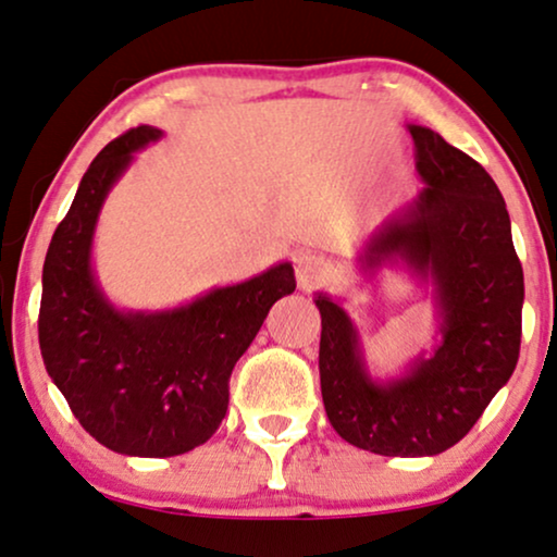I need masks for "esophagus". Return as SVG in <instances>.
I'll return each instance as SVG.
<instances>
[{"instance_id": "1", "label": "esophagus", "mask_w": 557, "mask_h": 557, "mask_svg": "<svg viewBox=\"0 0 557 557\" xmlns=\"http://www.w3.org/2000/svg\"><path fill=\"white\" fill-rule=\"evenodd\" d=\"M329 259L311 255V251H302V255L295 259V280H298V287H302V290H311V287L321 285L323 280L329 277Z\"/></svg>"}]
</instances>
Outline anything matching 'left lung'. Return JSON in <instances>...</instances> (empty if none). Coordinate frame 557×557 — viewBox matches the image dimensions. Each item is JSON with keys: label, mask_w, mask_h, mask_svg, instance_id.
Wrapping results in <instances>:
<instances>
[{"label": "left lung", "mask_w": 557, "mask_h": 557, "mask_svg": "<svg viewBox=\"0 0 557 557\" xmlns=\"http://www.w3.org/2000/svg\"><path fill=\"white\" fill-rule=\"evenodd\" d=\"M424 187L368 238L360 270L404 264L434 287V355L375 380L342 302L315 293L319 372L331 426L385 457L440 455L466 436L509 383L522 342L524 274L509 210L491 174L424 125H408Z\"/></svg>", "instance_id": "1"}]
</instances>
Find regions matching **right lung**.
I'll return each instance as SVG.
<instances>
[{
    "label": "right lung",
    "mask_w": 557,
    "mask_h": 557,
    "mask_svg": "<svg viewBox=\"0 0 557 557\" xmlns=\"http://www.w3.org/2000/svg\"><path fill=\"white\" fill-rule=\"evenodd\" d=\"M161 138L138 125L97 153L44 264L38 339L79 424L112 453L172 457L208 442L228 411V377L270 308L295 290L290 262L213 287L169 311H121L91 267L104 197L133 153Z\"/></svg>",
    "instance_id": "1"
}]
</instances>
